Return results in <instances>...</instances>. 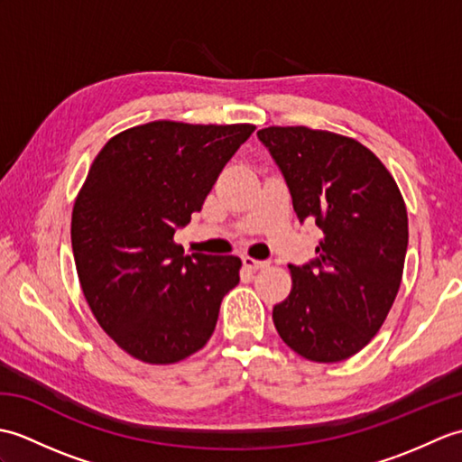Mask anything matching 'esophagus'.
I'll return each mask as SVG.
<instances>
[{"label":"esophagus","instance_id":"34e87169","mask_svg":"<svg viewBox=\"0 0 462 462\" xmlns=\"http://www.w3.org/2000/svg\"><path fill=\"white\" fill-rule=\"evenodd\" d=\"M242 262H244V266H246L248 270H254V272L263 270V268L270 266L268 260H256V258H250V256H244Z\"/></svg>","mask_w":462,"mask_h":462}]
</instances>
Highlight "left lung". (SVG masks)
<instances>
[{"label": "left lung", "mask_w": 462, "mask_h": 462, "mask_svg": "<svg viewBox=\"0 0 462 462\" xmlns=\"http://www.w3.org/2000/svg\"><path fill=\"white\" fill-rule=\"evenodd\" d=\"M258 139L280 166L300 222L323 232L318 258L290 266L291 291L273 306V326L301 357L343 361L367 346L397 298L405 200L385 164L349 136L268 126Z\"/></svg>", "instance_id": "8db88e82"}]
</instances>
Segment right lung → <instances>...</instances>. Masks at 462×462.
I'll return each mask as SVG.
<instances>
[{"label": "right lung", "mask_w": 462, "mask_h": 462, "mask_svg": "<svg viewBox=\"0 0 462 462\" xmlns=\"http://www.w3.org/2000/svg\"><path fill=\"white\" fill-rule=\"evenodd\" d=\"M254 131L152 121L115 134L95 156L71 216L77 276L95 319L134 359L169 365L210 339L242 262L184 256L174 232Z\"/></svg>", "instance_id": "1"}]
</instances>
